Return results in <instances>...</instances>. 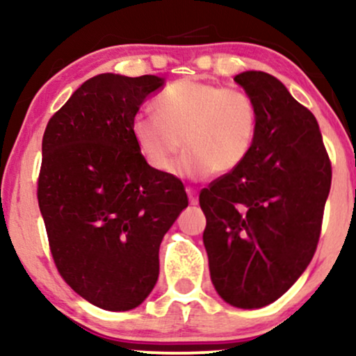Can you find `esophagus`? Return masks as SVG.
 <instances>
[{"instance_id": "1", "label": "esophagus", "mask_w": 356, "mask_h": 356, "mask_svg": "<svg viewBox=\"0 0 356 356\" xmlns=\"http://www.w3.org/2000/svg\"><path fill=\"white\" fill-rule=\"evenodd\" d=\"M187 195H189V202L192 206H195V204L199 202V197H197V191L194 189V187H187Z\"/></svg>"}]
</instances>
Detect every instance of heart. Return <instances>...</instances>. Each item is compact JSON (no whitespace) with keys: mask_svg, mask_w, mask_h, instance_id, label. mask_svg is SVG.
I'll list each match as a JSON object with an SVG mask.
<instances>
[{"mask_svg":"<svg viewBox=\"0 0 356 356\" xmlns=\"http://www.w3.org/2000/svg\"><path fill=\"white\" fill-rule=\"evenodd\" d=\"M155 115L136 113L130 124L138 152L152 169L192 179L227 174L246 161L257 132L256 102L244 90L191 79L177 80L155 97ZM183 142L181 143L180 140Z\"/></svg>","mask_w":356,"mask_h":356,"instance_id":"1","label":"heart"}]
</instances>
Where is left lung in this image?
I'll return each mask as SVG.
<instances>
[{
	"instance_id": "left-lung-1",
	"label": "left lung",
	"mask_w": 356,
	"mask_h": 356,
	"mask_svg": "<svg viewBox=\"0 0 356 356\" xmlns=\"http://www.w3.org/2000/svg\"><path fill=\"white\" fill-rule=\"evenodd\" d=\"M236 83L256 102L257 132L246 161L199 194L211 280L224 301L263 308L309 264L321 234L332 162L320 127L280 80L244 72Z\"/></svg>"
}]
</instances>
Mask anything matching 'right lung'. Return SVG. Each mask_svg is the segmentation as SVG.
I'll return each instance as SVG.
<instances>
[{
	"instance_id": "add662e5",
	"label": "right lung",
	"mask_w": 356,
	"mask_h": 356,
	"mask_svg": "<svg viewBox=\"0 0 356 356\" xmlns=\"http://www.w3.org/2000/svg\"><path fill=\"white\" fill-rule=\"evenodd\" d=\"M155 75L102 73L53 113L43 134L38 206L58 269L75 293L108 312H127L159 277V248L187 207L184 184L152 169L130 124Z\"/></svg>"
}]
</instances>
